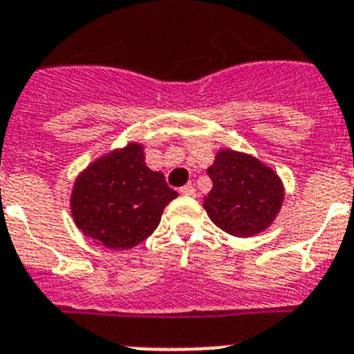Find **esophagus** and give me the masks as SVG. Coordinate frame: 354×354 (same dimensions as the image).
I'll list each match as a JSON object with an SVG mask.
<instances>
[{"instance_id": "esophagus-1", "label": "esophagus", "mask_w": 354, "mask_h": 354, "mask_svg": "<svg viewBox=\"0 0 354 354\" xmlns=\"http://www.w3.org/2000/svg\"><path fill=\"white\" fill-rule=\"evenodd\" d=\"M180 194L181 196H189V198H194L196 196V189L192 185H185L180 189Z\"/></svg>"}]
</instances>
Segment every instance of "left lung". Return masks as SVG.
I'll return each instance as SVG.
<instances>
[{"label": "left lung", "instance_id": "8db88e82", "mask_svg": "<svg viewBox=\"0 0 354 354\" xmlns=\"http://www.w3.org/2000/svg\"><path fill=\"white\" fill-rule=\"evenodd\" d=\"M212 190L203 199L212 223L233 236L266 232L285 199L283 181L257 156L223 147L207 169Z\"/></svg>", "mask_w": 354, "mask_h": 354}]
</instances>
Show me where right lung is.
I'll return each instance as SVG.
<instances>
[{"label": "right lung", "instance_id": "obj_1", "mask_svg": "<svg viewBox=\"0 0 354 354\" xmlns=\"http://www.w3.org/2000/svg\"><path fill=\"white\" fill-rule=\"evenodd\" d=\"M174 198L164 174L146 165L142 144L128 142L91 162L76 176L69 201L76 228L92 242L131 250L155 232Z\"/></svg>", "mask_w": 354, "mask_h": 354}]
</instances>
